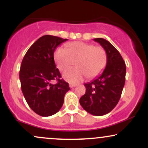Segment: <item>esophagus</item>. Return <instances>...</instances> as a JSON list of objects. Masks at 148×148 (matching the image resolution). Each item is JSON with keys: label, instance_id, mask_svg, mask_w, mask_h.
Here are the masks:
<instances>
[{"label": "esophagus", "instance_id": "34e87169", "mask_svg": "<svg viewBox=\"0 0 148 148\" xmlns=\"http://www.w3.org/2000/svg\"><path fill=\"white\" fill-rule=\"evenodd\" d=\"M76 84H69V88H71L76 87Z\"/></svg>", "mask_w": 148, "mask_h": 148}]
</instances>
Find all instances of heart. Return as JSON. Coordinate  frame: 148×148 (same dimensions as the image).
<instances>
[{"mask_svg":"<svg viewBox=\"0 0 148 148\" xmlns=\"http://www.w3.org/2000/svg\"><path fill=\"white\" fill-rule=\"evenodd\" d=\"M54 60L58 68L63 71L74 64L77 67L65 70L63 78L72 84H78L85 77L94 78L104 69L107 54L100 46L84 42L67 44V49L58 47L54 53Z\"/></svg>","mask_w":148,"mask_h":148,"instance_id":"obj_1","label":"heart"}]
</instances>
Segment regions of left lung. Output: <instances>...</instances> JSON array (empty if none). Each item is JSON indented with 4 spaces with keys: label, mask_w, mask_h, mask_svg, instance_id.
<instances>
[{
    "label": "left lung",
    "mask_w": 148,
    "mask_h": 148,
    "mask_svg": "<svg viewBox=\"0 0 148 148\" xmlns=\"http://www.w3.org/2000/svg\"><path fill=\"white\" fill-rule=\"evenodd\" d=\"M94 40L106 51V66L101 75L84 84L86 93L80 98L79 102L89 113L101 116L111 112L118 104L125 86L126 64L109 42L103 38Z\"/></svg>",
    "instance_id": "1"
}]
</instances>
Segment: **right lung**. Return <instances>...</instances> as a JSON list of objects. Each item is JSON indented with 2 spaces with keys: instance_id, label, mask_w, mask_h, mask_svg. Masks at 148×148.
<instances>
[{
  "instance_id": "right-lung-1",
  "label": "right lung",
  "mask_w": 148,
  "mask_h": 148,
  "mask_svg": "<svg viewBox=\"0 0 148 148\" xmlns=\"http://www.w3.org/2000/svg\"><path fill=\"white\" fill-rule=\"evenodd\" d=\"M67 40L44 35L30 47L22 60L19 71L22 92L30 108L42 117L58 112L70 90L68 83L61 79L53 58L56 48ZM53 79L57 84H51Z\"/></svg>"
}]
</instances>
